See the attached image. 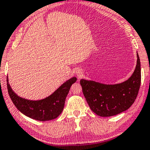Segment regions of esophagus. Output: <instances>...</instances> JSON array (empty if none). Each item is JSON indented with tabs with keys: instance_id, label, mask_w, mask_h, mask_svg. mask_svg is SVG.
I'll use <instances>...</instances> for the list:
<instances>
[{
	"instance_id": "34e87169",
	"label": "esophagus",
	"mask_w": 150,
	"mask_h": 150,
	"mask_svg": "<svg viewBox=\"0 0 150 150\" xmlns=\"http://www.w3.org/2000/svg\"><path fill=\"white\" fill-rule=\"evenodd\" d=\"M76 73V75L77 76L78 78H80L81 76L83 75V71L82 70H81V69H76L75 71Z\"/></svg>"
}]
</instances>
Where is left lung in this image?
Instances as JSON below:
<instances>
[{
	"mask_svg": "<svg viewBox=\"0 0 150 150\" xmlns=\"http://www.w3.org/2000/svg\"><path fill=\"white\" fill-rule=\"evenodd\" d=\"M135 70L127 81L107 85L81 79L83 93L89 108L102 117L117 115L129 109L134 103L141 85V62L137 53Z\"/></svg>",
	"mask_w": 150,
	"mask_h": 150,
	"instance_id": "8db88e82",
	"label": "left lung"
}]
</instances>
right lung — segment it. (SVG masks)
Here are the masks:
<instances>
[{
    "mask_svg": "<svg viewBox=\"0 0 150 150\" xmlns=\"http://www.w3.org/2000/svg\"><path fill=\"white\" fill-rule=\"evenodd\" d=\"M76 80V77H72L64 83L50 96L38 100H28L18 96L9 85L8 77H7V85L10 98L21 113L36 120L46 121L55 119L61 114L66 97L71 85Z\"/></svg>",
    "mask_w": 150,
    "mask_h": 150,
    "instance_id": "add662e5",
    "label": "right lung"
}]
</instances>
